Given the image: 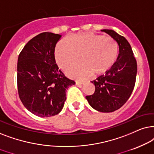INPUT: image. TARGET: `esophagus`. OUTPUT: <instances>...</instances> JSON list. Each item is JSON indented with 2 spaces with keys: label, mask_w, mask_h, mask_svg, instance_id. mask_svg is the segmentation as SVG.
Masks as SVG:
<instances>
[{
  "label": "esophagus",
  "mask_w": 154,
  "mask_h": 154,
  "mask_svg": "<svg viewBox=\"0 0 154 154\" xmlns=\"http://www.w3.org/2000/svg\"><path fill=\"white\" fill-rule=\"evenodd\" d=\"M85 82H78L77 81L76 82V85H84Z\"/></svg>",
  "instance_id": "34e87169"
}]
</instances>
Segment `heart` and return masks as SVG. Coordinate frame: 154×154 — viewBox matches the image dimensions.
I'll list each match as a JSON object with an SVG mask.
<instances>
[{
	"mask_svg": "<svg viewBox=\"0 0 154 154\" xmlns=\"http://www.w3.org/2000/svg\"><path fill=\"white\" fill-rule=\"evenodd\" d=\"M118 52V45L112 38L81 32L60 41L55 48L54 57L58 67L65 69L80 56L82 62L71 65L65 73L71 78L84 80L92 74L98 77L109 71L116 63Z\"/></svg>",
	"mask_w": 154,
	"mask_h": 154,
	"instance_id": "b5f03b06",
	"label": "heart"
}]
</instances>
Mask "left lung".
<instances>
[{
  "label": "left lung",
  "mask_w": 154,
  "mask_h": 154,
  "mask_svg": "<svg viewBox=\"0 0 154 154\" xmlns=\"http://www.w3.org/2000/svg\"><path fill=\"white\" fill-rule=\"evenodd\" d=\"M101 31L118 44V56L113 67L105 75L91 82L95 85V92L86 98L94 110L110 112L121 108L131 96L136 81L137 65L130 44L124 36L112 29Z\"/></svg>",
  "instance_id": "left-lung-1"
}]
</instances>
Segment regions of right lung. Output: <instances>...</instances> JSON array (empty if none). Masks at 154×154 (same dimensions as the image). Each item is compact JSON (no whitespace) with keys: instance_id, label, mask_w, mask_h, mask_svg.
<instances>
[{"instance_id":"right-lung-1","label":"right lung","mask_w":154,"mask_h":154,"mask_svg":"<svg viewBox=\"0 0 154 154\" xmlns=\"http://www.w3.org/2000/svg\"><path fill=\"white\" fill-rule=\"evenodd\" d=\"M61 35L44 32L29 41L18 56L17 88L20 100L29 111L48 118L62 110L65 91L75 84L56 64L54 51Z\"/></svg>"}]
</instances>
